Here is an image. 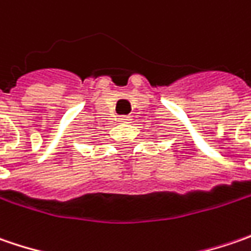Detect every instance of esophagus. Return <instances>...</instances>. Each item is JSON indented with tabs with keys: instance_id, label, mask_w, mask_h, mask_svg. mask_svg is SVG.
<instances>
[{
	"instance_id": "esophagus-1",
	"label": "esophagus",
	"mask_w": 251,
	"mask_h": 251,
	"mask_svg": "<svg viewBox=\"0 0 251 251\" xmlns=\"http://www.w3.org/2000/svg\"><path fill=\"white\" fill-rule=\"evenodd\" d=\"M130 121H132L130 116H121L119 118V122H122V124H130Z\"/></svg>"
}]
</instances>
